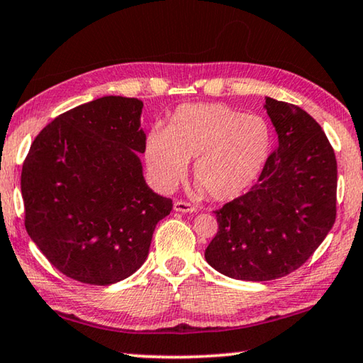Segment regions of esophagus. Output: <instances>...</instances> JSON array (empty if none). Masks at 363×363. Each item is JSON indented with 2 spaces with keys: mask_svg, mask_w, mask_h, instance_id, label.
Segmentation results:
<instances>
[{
  "mask_svg": "<svg viewBox=\"0 0 363 363\" xmlns=\"http://www.w3.org/2000/svg\"><path fill=\"white\" fill-rule=\"evenodd\" d=\"M174 211H179V213H194V211H195V206H194L192 203H187V201L177 200V201H174Z\"/></svg>",
  "mask_w": 363,
  "mask_h": 363,
  "instance_id": "obj_1",
  "label": "esophagus"
}]
</instances>
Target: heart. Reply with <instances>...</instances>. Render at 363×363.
Returning <instances> with one entry per match:
<instances>
[{"mask_svg": "<svg viewBox=\"0 0 363 363\" xmlns=\"http://www.w3.org/2000/svg\"><path fill=\"white\" fill-rule=\"evenodd\" d=\"M272 150V131L259 115H245L224 104H186L167 130L155 128L145 140V162L164 190L174 189L194 160L200 192L229 201L253 186Z\"/></svg>", "mask_w": 363, "mask_h": 363, "instance_id": "b5f03b06", "label": "heart"}]
</instances>
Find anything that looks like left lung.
<instances>
[{
	"instance_id": "left-lung-1",
	"label": "left lung",
	"mask_w": 363,
	"mask_h": 363,
	"mask_svg": "<svg viewBox=\"0 0 363 363\" xmlns=\"http://www.w3.org/2000/svg\"><path fill=\"white\" fill-rule=\"evenodd\" d=\"M279 144L251 187L216 210L206 262L235 280L291 274L314 255L336 219L337 169L318 123L293 104L266 97Z\"/></svg>"
}]
</instances>
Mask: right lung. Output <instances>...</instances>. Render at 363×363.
I'll return each mask as SVG.
<instances>
[{
	"instance_id": "add662e5",
	"label": "right lung",
	"mask_w": 363,
	"mask_h": 363,
	"mask_svg": "<svg viewBox=\"0 0 363 363\" xmlns=\"http://www.w3.org/2000/svg\"><path fill=\"white\" fill-rule=\"evenodd\" d=\"M144 104L106 96L54 118L23 162L26 229L67 277L110 285L143 266L158 220L173 200L143 174Z\"/></svg>"
}]
</instances>
